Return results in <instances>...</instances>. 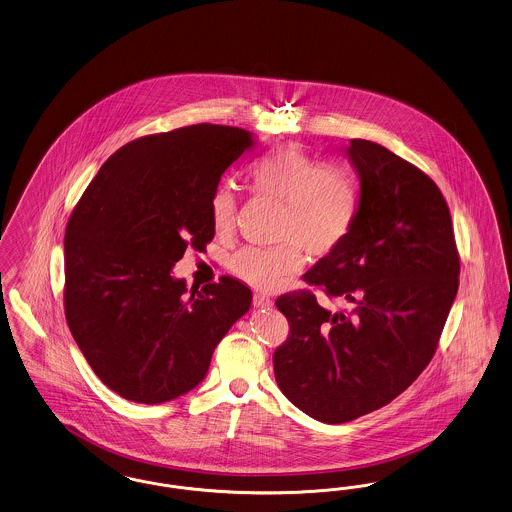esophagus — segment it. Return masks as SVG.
<instances>
[{
  "mask_svg": "<svg viewBox=\"0 0 512 512\" xmlns=\"http://www.w3.org/2000/svg\"><path fill=\"white\" fill-rule=\"evenodd\" d=\"M254 306L256 308H269V306H273V300L269 296H264V294H254Z\"/></svg>",
  "mask_w": 512,
  "mask_h": 512,
  "instance_id": "1",
  "label": "esophagus"
}]
</instances>
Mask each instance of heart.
Here are the masks:
<instances>
[{
	"label": "heart",
	"mask_w": 512,
	"mask_h": 512,
	"mask_svg": "<svg viewBox=\"0 0 512 512\" xmlns=\"http://www.w3.org/2000/svg\"><path fill=\"white\" fill-rule=\"evenodd\" d=\"M248 181L260 195L285 202L279 241L273 248L245 246L231 258L233 273L258 290L277 289L306 264L308 250L315 258L333 254L352 231L357 189L352 178L334 166H323L296 145H287L258 158ZM237 216V195L223 185L210 200L216 233H229Z\"/></svg>",
	"instance_id": "1"
}]
</instances>
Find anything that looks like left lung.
<instances>
[{
    "label": "left lung",
    "mask_w": 512,
    "mask_h": 512,
    "mask_svg": "<svg viewBox=\"0 0 512 512\" xmlns=\"http://www.w3.org/2000/svg\"><path fill=\"white\" fill-rule=\"evenodd\" d=\"M359 204L346 241L304 275L310 290L275 300L289 338L273 354L281 392L315 421H354L398 398L438 348L459 289V252L438 185L386 147L352 139Z\"/></svg>",
    "instance_id": "obj_1"
}]
</instances>
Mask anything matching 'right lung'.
Returning <instances> with one entry per match:
<instances>
[{"label":"right lung","mask_w":512,"mask_h":512,"mask_svg":"<svg viewBox=\"0 0 512 512\" xmlns=\"http://www.w3.org/2000/svg\"><path fill=\"white\" fill-rule=\"evenodd\" d=\"M250 132L195 124L130 141L101 166L65 233V315L93 373L135 403H164L206 377L252 292L239 279L187 290L176 266L214 239L210 200Z\"/></svg>","instance_id":"right-lung-1"}]
</instances>
